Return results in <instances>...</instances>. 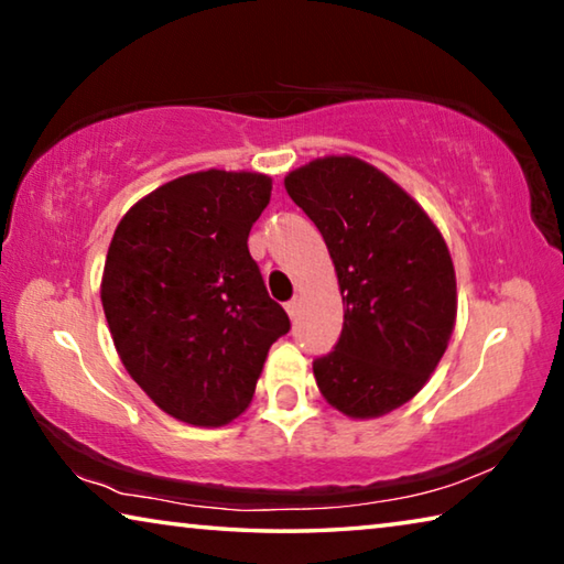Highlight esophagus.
<instances>
[{
    "label": "esophagus",
    "mask_w": 564,
    "mask_h": 564,
    "mask_svg": "<svg viewBox=\"0 0 564 564\" xmlns=\"http://www.w3.org/2000/svg\"><path fill=\"white\" fill-rule=\"evenodd\" d=\"M285 313H289V318H291V321L299 318V313H301V301H299V299H293V301L285 303Z\"/></svg>",
    "instance_id": "obj_1"
}]
</instances>
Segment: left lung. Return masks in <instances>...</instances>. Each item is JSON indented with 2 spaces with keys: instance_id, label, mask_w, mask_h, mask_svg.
Returning <instances> with one entry per match:
<instances>
[{
  "instance_id": "8db88e82",
  "label": "left lung",
  "mask_w": 564,
  "mask_h": 564,
  "mask_svg": "<svg viewBox=\"0 0 564 564\" xmlns=\"http://www.w3.org/2000/svg\"><path fill=\"white\" fill-rule=\"evenodd\" d=\"M336 265L343 330L313 376L352 420L420 393L455 328L457 289L443 234L413 196L356 156H323L285 176Z\"/></svg>"
}]
</instances>
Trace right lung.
Listing matches in <instances>:
<instances>
[{
  "label": "right lung",
  "instance_id": "1",
  "mask_svg": "<svg viewBox=\"0 0 564 564\" xmlns=\"http://www.w3.org/2000/svg\"><path fill=\"white\" fill-rule=\"evenodd\" d=\"M271 176L208 169L133 204L113 231L101 305L129 376L181 423L221 427L248 408L291 321L248 253Z\"/></svg>",
  "mask_w": 564,
  "mask_h": 564
}]
</instances>
